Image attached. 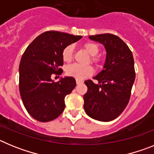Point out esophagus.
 <instances>
[{"mask_svg": "<svg viewBox=\"0 0 154 154\" xmlns=\"http://www.w3.org/2000/svg\"><path fill=\"white\" fill-rule=\"evenodd\" d=\"M83 82L81 81V80H78V79H76V83H77V85H79V84H81Z\"/></svg>", "mask_w": 154, "mask_h": 154, "instance_id": "34e87169", "label": "esophagus"}]
</instances>
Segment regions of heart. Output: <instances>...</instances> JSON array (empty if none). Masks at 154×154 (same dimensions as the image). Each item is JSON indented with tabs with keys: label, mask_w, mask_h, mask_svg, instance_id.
Wrapping results in <instances>:
<instances>
[{
	"label": "heart",
	"mask_w": 154,
	"mask_h": 154,
	"mask_svg": "<svg viewBox=\"0 0 154 154\" xmlns=\"http://www.w3.org/2000/svg\"><path fill=\"white\" fill-rule=\"evenodd\" d=\"M83 48L91 55V62L95 64L96 66L101 65V58L96 55L99 51V48L97 44L92 42H85L83 44ZM62 57L63 61L65 62H70L72 61L73 58V46L72 45L64 48L62 52ZM65 72L69 76H72L78 80H82L92 75L93 73V69L90 65H81L79 64H72L66 68Z\"/></svg>",
	"instance_id": "heart-1"
}]
</instances>
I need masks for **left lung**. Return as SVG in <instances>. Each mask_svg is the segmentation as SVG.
I'll return each mask as SVG.
<instances>
[{
  "label": "left lung",
  "mask_w": 154,
  "mask_h": 154,
  "mask_svg": "<svg viewBox=\"0 0 154 154\" xmlns=\"http://www.w3.org/2000/svg\"><path fill=\"white\" fill-rule=\"evenodd\" d=\"M91 40L103 44L106 59L103 70L94 79L85 81L84 109L91 118L109 122L118 117L130 101L136 73L133 54L120 38L112 34L91 35Z\"/></svg>",
  "instance_id": "obj_1"
}]
</instances>
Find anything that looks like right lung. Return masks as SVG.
<instances>
[{
  "mask_svg": "<svg viewBox=\"0 0 154 154\" xmlns=\"http://www.w3.org/2000/svg\"><path fill=\"white\" fill-rule=\"evenodd\" d=\"M82 38L55 31L41 34L28 46L19 65V90L23 104L36 120L49 122L65 109V97L75 87L73 77L55 82L52 74L61 75L62 50Z\"/></svg>",
  "mask_w": 154,
  "mask_h": 154,
  "instance_id": "add662e5",
  "label": "right lung"
}]
</instances>
